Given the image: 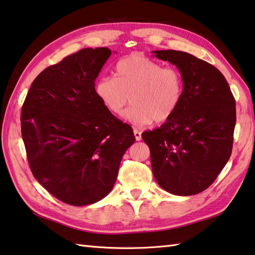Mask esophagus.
Wrapping results in <instances>:
<instances>
[{
    "label": "esophagus",
    "instance_id": "obj_1",
    "mask_svg": "<svg viewBox=\"0 0 255 255\" xmlns=\"http://www.w3.org/2000/svg\"><path fill=\"white\" fill-rule=\"evenodd\" d=\"M133 133H134V136H135V140L136 141H140L141 138H142V135H141V132L138 131V129H136V128H134V131H133Z\"/></svg>",
    "mask_w": 255,
    "mask_h": 255
}]
</instances>
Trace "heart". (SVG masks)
Segmentation results:
<instances>
[{
	"mask_svg": "<svg viewBox=\"0 0 255 255\" xmlns=\"http://www.w3.org/2000/svg\"><path fill=\"white\" fill-rule=\"evenodd\" d=\"M183 79L173 68L140 54L123 59L115 66V79L102 76L94 92L103 107L114 115L122 114L131 98L132 107L124 119L133 126L165 122L179 108L183 95Z\"/></svg>",
	"mask_w": 255,
	"mask_h": 255,
	"instance_id": "obj_1",
	"label": "heart"
}]
</instances>
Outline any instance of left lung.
<instances>
[{"instance_id": "left-lung-1", "label": "left lung", "mask_w": 255, "mask_h": 255, "mask_svg": "<svg viewBox=\"0 0 255 255\" xmlns=\"http://www.w3.org/2000/svg\"><path fill=\"white\" fill-rule=\"evenodd\" d=\"M152 53L175 65L184 85L175 113L160 128L142 133L153 175L169 193L198 194L213 183L231 156L235 100L223 74L208 62L182 51Z\"/></svg>"}]
</instances>
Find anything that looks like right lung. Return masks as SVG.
<instances>
[{
	"label": "right lung",
	"instance_id": "right-lung-1",
	"mask_svg": "<svg viewBox=\"0 0 255 255\" xmlns=\"http://www.w3.org/2000/svg\"><path fill=\"white\" fill-rule=\"evenodd\" d=\"M108 47L83 49L42 71L21 112L31 171L57 200L93 204L112 191L132 128L100 102L95 80L111 56Z\"/></svg>",
	"mask_w": 255,
	"mask_h": 255
}]
</instances>
